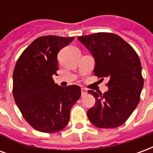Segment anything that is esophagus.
<instances>
[{"mask_svg":"<svg viewBox=\"0 0 153 153\" xmlns=\"http://www.w3.org/2000/svg\"><path fill=\"white\" fill-rule=\"evenodd\" d=\"M81 93H82V96H85L87 93H88V90L86 89V88H81Z\"/></svg>","mask_w":153,"mask_h":153,"instance_id":"esophagus-1","label":"esophagus"}]
</instances>
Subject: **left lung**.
Masks as SVG:
<instances>
[{
  "label": "left lung",
  "instance_id": "obj_1",
  "mask_svg": "<svg viewBox=\"0 0 153 153\" xmlns=\"http://www.w3.org/2000/svg\"><path fill=\"white\" fill-rule=\"evenodd\" d=\"M78 39L94 58L95 75L109 79L105 93L88 91L96 103L88 111V117L97 128L120 126L140 100L143 79L138 56L129 44L114 33H97Z\"/></svg>",
  "mask_w": 153,
  "mask_h": 153
}]
</instances>
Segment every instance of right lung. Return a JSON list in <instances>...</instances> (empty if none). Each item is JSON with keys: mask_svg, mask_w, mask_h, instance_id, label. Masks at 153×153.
Returning <instances> with one entry per match:
<instances>
[{"mask_svg": "<svg viewBox=\"0 0 153 153\" xmlns=\"http://www.w3.org/2000/svg\"><path fill=\"white\" fill-rule=\"evenodd\" d=\"M74 38L45 36L35 39L17 60L13 73V95L22 115L32 127L43 133L60 131L70 120L74 104L79 99L78 85L55 83L57 55Z\"/></svg>", "mask_w": 153, "mask_h": 153, "instance_id": "right-lung-1", "label": "right lung"}]
</instances>
